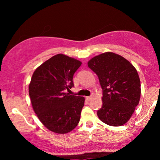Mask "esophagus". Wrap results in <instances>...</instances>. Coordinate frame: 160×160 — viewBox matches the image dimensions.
I'll list each match as a JSON object with an SVG mask.
<instances>
[{"instance_id": "obj_1", "label": "esophagus", "mask_w": 160, "mask_h": 160, "mask_svg": "<svg viewBox=\"0 0 160 160\" xmlns=\"http://www.w3.org/2000/svg\"><path fill=\"white\" fill-rule=\"evenodd\" d=\"M92 95H91V96H87V97H86V100H90L91 99H92Z\"/></svg>"}]
</instances>
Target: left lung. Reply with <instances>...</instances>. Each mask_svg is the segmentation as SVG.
<instances>
[{"instance_id": "left-lung-1", "label": "left lung", "mask_w": 160, "mask_h": 160, "mask_svg": "<svg viewBox=\"0 0 160 160\" xmlns=\"http://www.w3.org/2000/svg\"><path fill=\"white\" fill-rule=\"evenodd\" d=\"M88 67L97 74L102 89V106L97 111L102 122L123 125L130 119L141 97V82L135 67L113 52L95 56Z\"/></svg>"}]
</instances>
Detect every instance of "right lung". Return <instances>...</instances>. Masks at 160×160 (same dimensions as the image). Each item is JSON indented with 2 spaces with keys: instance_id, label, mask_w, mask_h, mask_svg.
<instances>
[{
  "instance_id": "1",
  "label": "right lung",
  "mask_w": 160,
  "mask_h": 160,
  "mask_svg": "<svg viewBox=\"0 0 160 160\" xmlns=\"http://www.w3.org/2000/svg\"><path fill=\"white\" fill-rule=\"evenodd\" d=\"M82 62L62 54L52 57L36 68L29 84V95L37 117L48 130L64 134L80 121L84 98L70 95L73 75Z\"/></svg>"
}]
</instances>
